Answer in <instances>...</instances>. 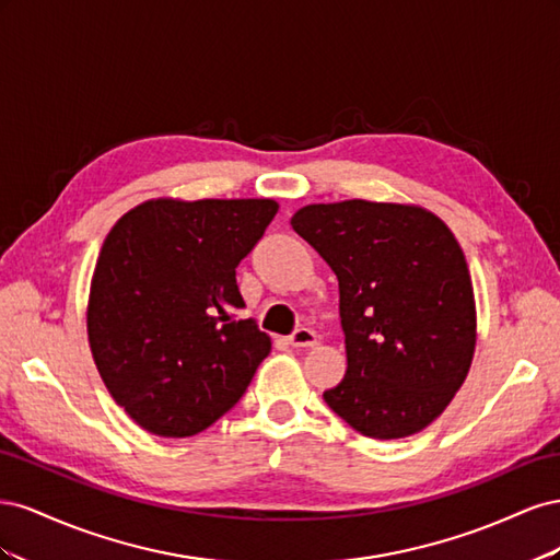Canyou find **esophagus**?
Instances as JSON below:
<instances>
[{
	"label": "esophagus",
	"instance_id": "esophagus-1",
	"mask_svg": "<svg viewBox=\"0 0 560 560\" xmlns=\"http://www.w3.org/2000/svg\"><path fill=\"white\" fill-rule=\"evenodd\" d=\"M317 343V334L308 327H299L292 336H290V346L292 348H313Z\"/></svg>",
	"mask_w": 560,
	"mask_h": 560
}]
</instances>
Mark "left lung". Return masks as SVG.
Segmentation results:
<instances>
[{"mask_svg": "<svg viewBox=\"0 0 560 560\" xmlns=\"http://www.w3.org/2000/svg\"><path fill=\"white\" fill-rule=\"evenodd\" d=\"M294 231L338 278L348 371L325 401L352 430H425L465 383L477 306L465 254L434 212L404 202H315Z\"/></svg>", "mask_w": 560, "mask_h": 560, "instance_id": "obj_1", "label": "left lung"}]
</instances>
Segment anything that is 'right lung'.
I'll use <instances>...</instances> for the list:
<instances>
[{"mask_svg": "<svg viewBox=\"0 0 560 560\" xmlns=\"http://www.w3.org/2000/svg\"><path fill=\"white\" fill-rule=\"evenodd\" d=\"M270 198H156L107 233L91 280L89 343L109 395L159 436H194L243 397L270 352L235 268L257 245Z\"/></svg>", "mask_w": 560, "mask_h": 560, "instance_id": "right-lung-1", "label": "right lung"}]
</instances>
